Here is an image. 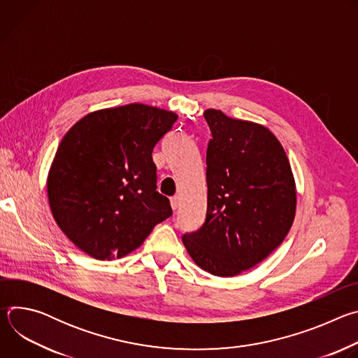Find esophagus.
I'll return each instance as SVG.
<instances>
[{
	"label": "esophagus",
	"instance_id": "obj_1",
	"mask_svg": "<svg viewBox=\"0 0 358 358\" xmlns=\"http://www.w3.org/2000/svg\"><path fill=\"white\" fill-rule=\"evenodd\" d=\"M170 202H171V208H173V210H177V208L180 207V198H178L177 195H174V196L170 199Z\"/></svg>",
	"mask_w": 358,
	"mask_h": 358
}]
</instances>
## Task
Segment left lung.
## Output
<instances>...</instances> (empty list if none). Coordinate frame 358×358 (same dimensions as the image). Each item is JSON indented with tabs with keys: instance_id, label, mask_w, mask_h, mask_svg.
<instances>
[{
	"instance_id": "left-lung-1",
	"label": "left lung",
	"mask_w": 358,
	"mask_h": 358,
	"mask_svg": "<svg viewBox=\"0 0 358 358\" xmlns=\"http://www.w3.org/2000/svg\"><path fill=\"white\" fill-rule=\"evenodd\" d=\"M208 206L202 227L182 235L192 261L229 278L262 262L283 242L296 214V184L286 152L262 124L203 112Z\"/></svg>"
}]
</instances>
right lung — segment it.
I'll return each instance as SVG.
<instances>
[{"mask_svg": "<svg viewBox=\"0 0 358 358\" xmlns=\"http://www.w3.org/2000/svg\"><path fill=\"white\" fill-rule=\"evenodd\" d=\"M177 117L131 103L89 113L64 136L48 174L49 207L89 257L123 258L171 217L151 152Z\"/></svg>", "mask_w": 358, "mask_h": 358, "instance_id": "obj_1", "label": "right lung"}]
</instances>
